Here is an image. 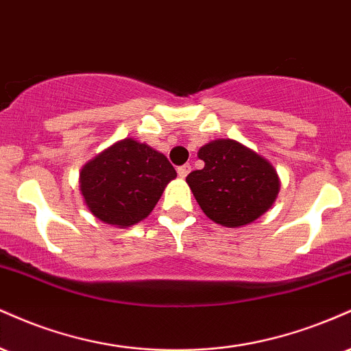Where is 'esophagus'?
Here are the masks:
<instances>
[{
    "mask_svg": "<svg viewBox=\"0 0 351 351\" xmlns=\"http://www.w3.org/2000/svg\"><path fill=\"white\" fill-rule=\"evenodd\" d=\"M189 172H191V164H184V166L177 167V174H179L180 179H184V177H187Z\"/></svg>",
    "mask_w": 351,
    "mask_h": 351,
    "instance_id": "34e87169",
    "label": "esophagus"
}]
</instances>
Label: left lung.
Returning a JSON list of instances; mask_svg holds the SVG:
<instances>
[{
  "label": "left lung",
  "instance_id": "8db88e82",
  "mask_svg": "<svg viewBox=\"0 0 351 351\" xmlns=\"http://www.w3.org/2000/svg\"><path fill=\"white\" fill-rule=\"evenodd\" d=\"M205 166L187 176V184L210 220L243 226L261 217L279 192V177L265 158L233 139L200 147Z\"/></svg>",
  "mask_w": 351,
  "mask_h": 351
}]
</instances>
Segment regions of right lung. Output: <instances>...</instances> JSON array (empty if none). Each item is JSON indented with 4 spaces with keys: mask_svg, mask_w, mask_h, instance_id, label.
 Instances as JSON below:
<instances>
[{
    "mask_svg": "<svg viewBox=\"0 0 351 351\" xmlns=\"http://www.w3.org/2000/svg\"><path fill=\"white\" fill-rule=\"evenodd\" d=\"M177 172L162 152L123 139L86 162L80 192L95 217L121 228L146 218Z\"/></svg>",
    "mask_w": 351,
    "mask_h": 351,
    "instance_id": "1",
    "label": "right lung"
}]
</instances>
